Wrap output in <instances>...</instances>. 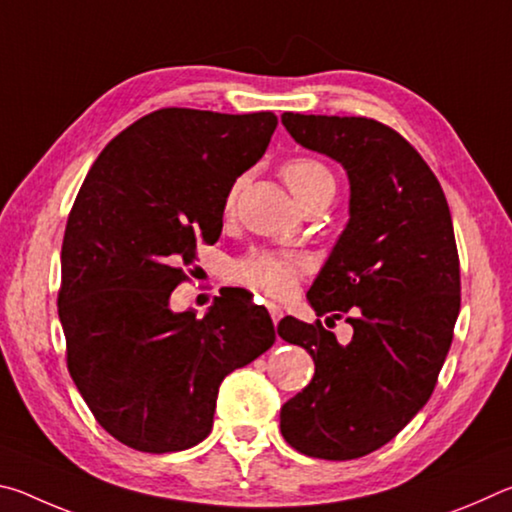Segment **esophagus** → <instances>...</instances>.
<instances>
[{"mask_svg":"<svg viewBox=\"0 0 512 512\" xmlns=\"http://www.w3.org/2000/svg\"><path fill=\"white\" fill-rule=\"evenodd\" d=\"M268 314H271L275 325L280 323V318H282V309H280V307H277V305H268Z\"/></svg>","mask_w":512,"mask_h":512,"instance_id":"34e87169","label":"esophagus"}]
</instances>
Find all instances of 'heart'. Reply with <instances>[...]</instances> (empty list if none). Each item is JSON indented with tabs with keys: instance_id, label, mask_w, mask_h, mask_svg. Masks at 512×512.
<instances>
[{
	"instance_id": "b5f03b06",
	"label": "heart",
	"mask_w": 512,
	"mask_h": 512,
	"mask_svg": "<svg viewBox=\"0 0 512 512\" xmlns=\"http://www.w3.org/2000/svg\"><path fill=\"white\" fill-rule=\"evenodd\" d=\"M284 183L289 185L296 201L305 207L320 198H332L336 180L323 162L314 158H291L282 164ZM239 183L230 187L225 196V212L235 207ZM307 271V259L300 255L273 253V250H255L235 264V277L271 298H284L298 287V280Z\"/></svg>"
}]
</instances>
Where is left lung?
I'll return each instance as SVG.
<instances>
[{
	"label": "left lung",
	"mask_w": 512,
	"mask_h": 512,
	"mask_svg": "<svg viewBox=\"0 0 512 512\" xmlns=\"http://www.w3.org/2000/svg\"><path fill=\"white\" fill-rule=\"evenodd\" d=\"M282 124L348 171L350 221L307 300L354 334L341 345L320 320H280L277 334L316 366L282 406L280 429L300 454L350 461L393 440L436 388L461 309L452 214L429 164L391 126L298 112Z\"/></svg>",
	"instance_id": "8db88e82"
}]
</instances>
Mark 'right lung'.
Wrapping results in <instances>:
<instances>
[{
	"label": "right lung",
	"mask_w": 512,
	"mask_h": 512,
	"mask_svg": "<svg viewBox=\"0 0 512 512\" xmlns=\"http://www.w3.org/2000/svg\"><path fill=\"white\" fill-rule=\"evenodd\" d=\"M275 126L273 112L155 110L101 151L69 212L58 291L67 368L101 427L137 452L201 443L225 375L275 343L268 311L239 289L203 318L169 307Z\"/></svg>",
	"instance_id": "right-lung-1"
}]
</instances>
